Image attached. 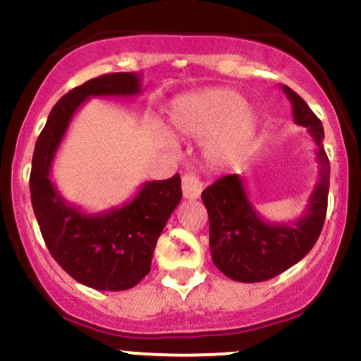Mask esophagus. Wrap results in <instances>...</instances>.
Listing matches in <instances>:
<instances>
[{
    "label": "esophagus",
    "instance_id": "esophagus-1",
    "mask_svg": "<svg viewBox=\"0 0 361 361\" xmlns=\"http://www.w3.org/2000/svg\"><path fill=\"white\" fill-rule=\"evenodd\" d=\"M181 188H183L185 200H197L203 190V183L196 173H185L181 178Z\"/></svg>",
    "mask_w": 361,
    "mask_h": 361
}]
</instances>
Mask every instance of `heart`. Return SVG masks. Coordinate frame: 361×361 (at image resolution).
I'll return each instance as SVG.
<instances>
[{
	"label": "heart",
	"mask_w": 361,
	"mask_h": 361,
	"mask_svg": "<svg viewBox=\"0 0 361 361\" xmlns=\"http://www.w3.org/2000/svg\"><path fill=\"white\" fill-rule=\"evenodd\" d=\"M171 126L185 137L207 140V151L215 160H230L244 154L255 142L260 119L244 103L242 94L228 87L183 94L169 109Z\"/></svg>",
	"instance_id": "1"
}]
</instances>
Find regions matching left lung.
Listing matches in <instances>:
<instances>
[{"label":"left lung","instance_id":"1","mask_svg":"<svg viewBox=\"0 0 361 361\" xmlns=\"http://www.w3.org/2000/svg\"><path fill=\"white\" fill-rule=\"evenodd\" d=\"M281 89L292 103L294 121L305 126L317 144L319 181L305 214L292 222L264 221L238 174L219 178L204 188L201 200L210 219L212 260L235 281L258 283L281 274L308 255L324 226L329 192V160L322 146L324 128L301 96L287 85Z\"/></svg>","mask_w":361,"mask_h":361}]
</instances>
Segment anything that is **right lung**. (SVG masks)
<instances>
[{
  "label": "right lung",
  "instance_id": "right-lung-1",
  "mask_svg": "<svg viewBox=\"0 0 361 361\" xmlns=\"http://www.w3.org/2000/svg\"><path fill=\"white\" fill-rule=\"evenodd\" d=\"M140 80L137 73H112L74 87L53 106L33 151L30 194L44 242L71 278L96 290H128L149 272L158 237L181 200L180 174L146 181L123 207L87 214L56 190L51 165L74 114L89 97L139 96Z\"/></svg>",
  "mask_w": 361,
  "mask_h": 361
}]
</instances>
